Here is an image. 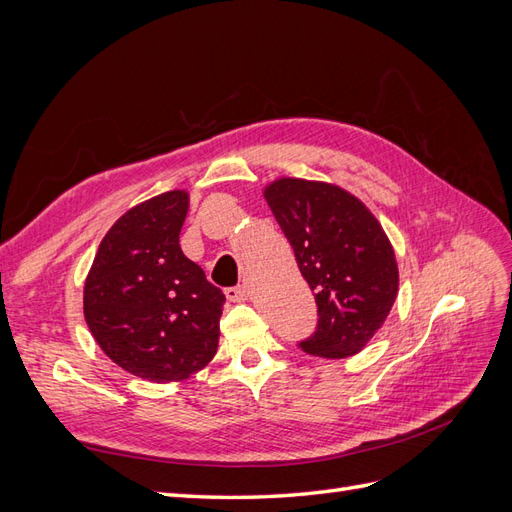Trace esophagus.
Here are the masks:
<instances>
[{
  "label": "esophagus",
  "mask_w": 512,
  "mask_h": 512,
  "mask_svg": "<svg viewBox=\"0 0 512 512\" xmlns=\"http://www.w3.org/2000/svg\"><path fill=\"white\" fill-rule=\"evenodd\" d=\"M226 299L232 301V303H239V301H245L247 299V290L243 286H237V288H228L226 290Z\"/></svg>",
  "instance_id": "esophagus-1"
}]
</instances>
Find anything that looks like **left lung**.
I'll use <instances>...</instances> for the list:
<instances>
[{
    "label": "left lung",
    "instance_id": "1",
    "mask_svg": "<svg viewBox=\"0 0 512 512\" xmlns=\"http://www.w3.org/2000/svg\"><path fill=\"white\" fill-rule=\"evenodd\" d=\"M262 196L316 294L318 329L301 350L322 359L359 354L399 290L395 250L363 200L327 181L280 177Z\"/></svg>",
    "mask_w": 512,
    "mask_h": 512
}]
</instances>
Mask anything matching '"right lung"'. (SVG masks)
Here are the masks:
<instances>
[{
  "mask_svg": "<svg viewBox=\"0 0 512 512\" xmlns=\"http://www.w3.org/2000/svg\"><path fill=\"white\" fill-rule=\"evenodd\" d=\"M188 190L128 209L108 228L83 288L85 322L102 352L149 382H181L218 352L224 292L181 252Z\"/></svg>",
  "mask_w": 512,
  "mask_h": 512,
  "instance_id": "1",
  "label": "right lung"
}]
</instances>
